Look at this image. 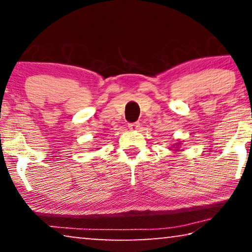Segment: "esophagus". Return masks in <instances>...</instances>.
<instances>
[{
	"label": "esophagus",
	"instance_id": "esophagus-1",
	"mask_svg": "<svg viewBox=\"0 0 252 252\" xmlns=\"http://www.w3.org/2000/svg\"><path fill=\"white\" fill-rule=\"evenodd\" d=\"M128 127H129V129H132V130H137L140 127V123H132V124H129Z\"/></svg>",
	"mask_w": 252,
	"mask_h": 252
}]
</instances>
